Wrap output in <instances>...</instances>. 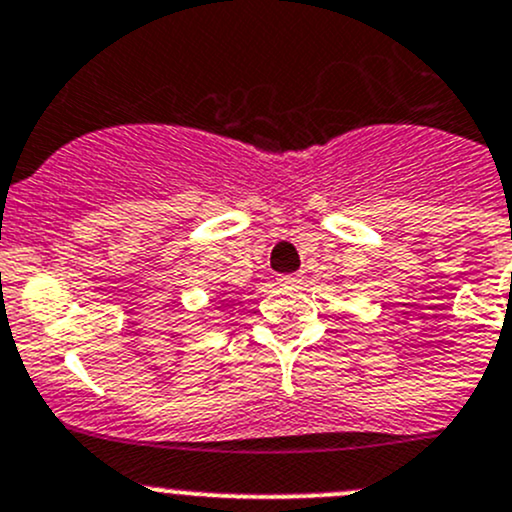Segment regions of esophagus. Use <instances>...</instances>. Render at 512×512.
<instances>
[{
  "label": "esophagus",
  "mask_w": 512,
  "mask_h": 512,
  "mask_svg": "<svg viewBox=\"0 0 512 512\" xmlns=\"http://www.w3.org/2000/svg\"><path fill=\"white\" fill-rule=\"evenodd\" d=\"M278 281H281V286H298L303 281V276L300 273H288V276H281Z\"/></svg>",
  "instance_id": "esophagus-1"
}]
</instances>
